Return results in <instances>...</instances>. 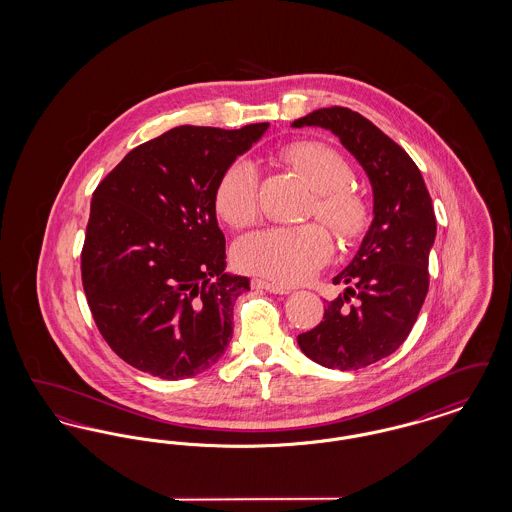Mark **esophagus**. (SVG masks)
I'll list each match as a JSON object with an SVG mask.
<instances>
[{"label":"esophagus","mask_w":512,"mask_h":512,"mask_svg":"<svg viewBox=\"0 0 512 512\" xmlns=\"http://www.w3.org/2000/svg\"><path fill=\"white\" fill-rule=\"evenodd\" d=\"M253 286H255L257 290H265V292L276 293V295H286V293L292 292L290 288H286V286H282V284L268 282V280H261V278L253 280Z\"/></svg>","instance_id":"34e87169"}]
</instances>
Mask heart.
<instances>
[{
    "instance_id": "1",
    "label": "heart",
    "mask_w": 512,
    "mask_h": 512,
    "mask_svg": "<svg viewBox=\"0 0 512 512\" xmlns=\"http://www.w3.org/2000/svg\"><path fill=\"white\" fill-rule=\"evenodd\" d=\"M282 159L317 192L311 207L343 240L361 236L368 222L365 199L347 188L349 167L334 149L318 142H295ZM220 217L230 226L251 224L259 213V174L251 161L236 159L220 174L215 190ZM334 251L320 224L274 226L257 230L236 245V261L249 272L274 282L297 284L311 278Z\"/></svg>"
}]
</instances>
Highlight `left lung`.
<instances>
[{"instance_id":"obj_1","label":"left lung","mask_w":512,"mask_h":512,"mask_svg":"<svg viewBox=\"0 0 512 512\" xmlns=\"http://www.w3.org/2000/svg\"><path fill=\"white\" fill-rule=\"evenodd\" d=\"M292 126L330 130L372 186V222L351 263L332 280L347 288L326 301L317 328L297 336L301 351L318 365L357 370L391 355L413 330L436 240L432 199L407 151L363 115L328 107ZM351 296L356 303L347 306Z\"/></svg>"}]
</instances>
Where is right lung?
Here are the masks:
<instances>
[{
    "instance_id": "right-lung-1",
    "label": "right lung",
    "mask_w": 512,
    "mask_h": 512,
    "mask_svg": "<svg viewBox=\"0 0 512 512\" xmlns=\"http://www.w3.org/2000/svg\"><path fill=\"white\" fill-rule=\"evenodd\" d=\"M267 128L176 126L132 149L96 188L82 284L101 336L128 365L182 380L224 355L249 278L226 272L215 190Z\"/></svg>"
}]
</instances>
